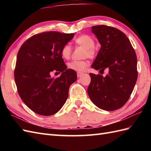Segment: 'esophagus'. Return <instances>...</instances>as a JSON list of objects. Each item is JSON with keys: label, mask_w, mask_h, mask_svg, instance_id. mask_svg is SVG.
<instances>
[{"label": "esophagus", "mask_w": 151, "mask_h": 151, "mask_svg": "<svg viewBox=\"0 0 151 151\" xmlns=\"http://www.w3.org/2000/svg\"><path fill=\"white\" fill-rule=\"evenodd\" d=\"M83 75V73L82 72H77V76L78 77H81V76Z\"/></svg>", "instance_id": "obj_1"}]
</instances>
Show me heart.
<instances>
[{
	"mask_svg": "<svg viewBox=\"0 0 151 151\" xmlns=\"http://www.w3.org/2000/svg\"><path fill=\"white\" fill-rule=\"evenodd\" d=\"M75 42L79 46L84 47L85 51L84 53V57H88L89 58H94L96 56V50L95 49V40L91 36L87 34L81 35L76 38ZM72 49L69 44H66L61 50V55L66 60L69 59L71 54ZM88 65V61L86 60H72L67 63L68 69L75 71H83Z\"/></svg>",
	"mask_w": 151,
	"mask_h": 151,
	"instance_id": "b5f03b06",
	"label": "heart"
}]
</instances>
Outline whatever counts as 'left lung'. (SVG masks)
<instances>
[{"mask_svg":"<svg viewBox=\"0 0 151 151\" xmlns=\"http://www.w3.org/2000/svg\"><path fill=\"white\" fill-rule=\"evenodd\" d=\"M91 31L101 45L91 67L108 73L106 76L89 74L88 93L99 108L116 110L129 100L137 81L136 54L129 38L117 28L97 25Z\"/></svg>","mask_w":151,"mask_h":151,"instance_id":"1","label":"left lung"}]
</instances>
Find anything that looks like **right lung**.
Instances as JSON below:
<instances>
[{"label":"right lung","instance_id":"1","mask_svg":"<svg viewBox=\"0 0 151 151\" xmlns=\"http://www.w3.org/2000/svg\"><path fill=\"white\" fill-rule=\"evenodd\" d=\"M74 34L44 32L22 45L17 56L14 78L18 93L30 110L41 115H52L65 104L70 85L77 78L75 70L67 69L61 55L62 47ZM62 73L52 78L50 74Z\"/></svg>","mask_w":151,"mask_h":151}]
</instances>
